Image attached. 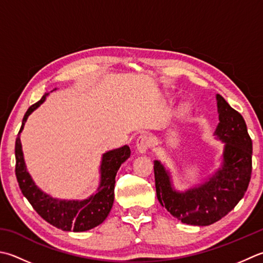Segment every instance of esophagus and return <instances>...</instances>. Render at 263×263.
I'll return each instance as SVG.
<instances>
[{"label": "esophagus", "mask_w": 263, "mask_h": 263, "mask_svg": "<svg viewBox=\"0 0 263 263\" xmlns=\"http://www.w3.org/2000/svg\"><path fill=\"white\" fill-rule=\"evenodd\" d=\"M151 146V138L147 135H140L137 139V149L140 154H145Z\"/></svg>", "instance_id": "esophagus-1"}]
</instances>
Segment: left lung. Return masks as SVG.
<instances>
[{
  "label": "left lung",
  "mask_w": 263,
  "mask_h": 263,
  "mask_svg": "<svg viewBox=\"0 0 263 263\" xmlns=\"http://www.w3.org/2000/svg\"><path fill=\"white\" fill-rule=\"evenodd\" d=\"M219 123L214 131L223 142L222 162L212 176L184 192L173 186L171 173L154 161L157 199L174 218L192 226H210L227 215L248 190L252 172V140L237 110L217 95Z\"/></svg>",
  "instance_id": "obj_1"
}]
</instances>
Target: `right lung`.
Returning <instances> with one entry per match:
<instances>
[{
  "label": "right lung",
  "instance_id": "1",
  "mask_svg": "<svg viewBox=\"0 0 263 263\" xmlns=\"http://www.w3.org/2000/svg\"><path fill=\"white\" fill-rule=\"evenodd\" d=\"M53 89L52 91H55ZM51 91V92H52ZM45 93L42 99L28 108L23 118L22 127L15 139V177L20 190L28 199L34 210L46 222L64 231H86L104 222L109 214L114 203L115 177L121 165L130 157L131 151L128 146L102 154L100 164V182L95 194L85 199H59L41 190L26 167L24 153L20 141V133L23 132L28 116L43 104L46 99Z\"/></svg>",
  "mask_w": 263,
  "mask_h": 263
}]
</instances>
